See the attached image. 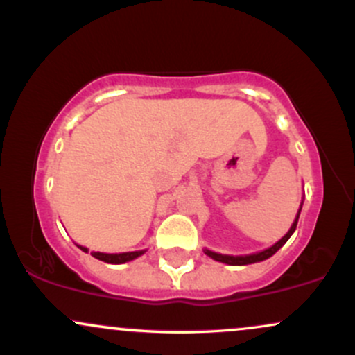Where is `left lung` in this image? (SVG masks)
Listing matches in <instances>:
<instances>
[{
	"label": "left lung",
	"mask_w": 355,
	"mask_h": 355,
	"mask_svg": "<svg viewBox=\"0 0 355 355\" xmlns=\"http://www.w3.org/2000/svg\"><path fill=\"white\" fill-rule=\"evenodd\" d=\"M300 211H301V208H300ZM300 211H298V215H296V220H295V222H293L291 228H289L288 234H286L284 237L279 240V242H276L272 247H269V249L262 250V252L252 254V255H237V257H234V255H222V254H215V252H209V250H207V255H209V257H211V259H215V261L225 262V264H232V266L254 264V262H261V261H264V259H269L270 255L276 254L277 250H279L281 247H283L284 243L288 242V239L291 237L293 232L296 230V225H298V218H300Z\"/></svg>",
	"instance_id": "8db88e82"
}]
</instances>
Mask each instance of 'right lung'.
<instances>
[{"label":"right lung","mask_w":355,"mask_h":355,"mask_svg":"<svg viewBox=\"0 0 355 355\" xmlns=\"http://www.w3.org/2000/svg\"><path fill=\"white\" fill-rule=\"evenodd\" d=\"M79 249L87 252L86 247L79 245ZM144 250H137V252H123V254H101V252H91V255L96 259H100L103 262H108V264H123V262L132 261V259H137L139 255H142Z\"/></svg>","instance_id":"right-lung-1"}]
</instances>
